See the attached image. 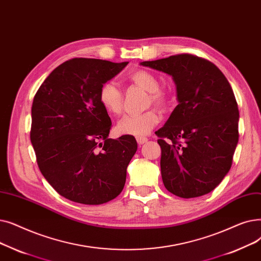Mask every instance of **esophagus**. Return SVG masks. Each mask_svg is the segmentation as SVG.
I'll return each instance as SVG.
<instances>
[{"label": "esophagus", "mask_w": 261, "mask_h": 261, "mask_svg": "<svg viewBox=\"0 0 261 261\" xmlns=\"http://www.w3.org/2000/svg\"><path fill=\"white\" fill-rule=\"evenodd\" d=\"M147 140H148V139H147L146 137H137V142H138L139 145H141V144L147 142Z\"/></svg>", "instance_id": "obj_1"}]
</instances>
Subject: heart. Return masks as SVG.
I'll use <instances>...</instances> for the list:
<instances>
[{"mask_svg": "<svg viewBox=\"0 0 261 261\" xmlns=\"http://www.w3.org/2000/svg\"><path fill=\"white\" fill-rule=\"evenodd\" d=\"M127 80L134 85L148 92L147 104L152 103L160 108H166L170 103L169 94L159 89L160 84L153 73L146 70H136L128 73ZM98 101L108 114L118 116L123 110V93L114 83H105L98 92ZM159 122V116L154 109L139 115L124 116L117 124L120 135L142 137Z\"/></svg>", "mask_w": 261, "mask_h": 261, "instance_id": "obj_1", "label": "heart"}]
</instances>
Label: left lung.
Returning a JSON list of instances; mask_svg holds the SVG:
<instances>
[{
	"instance_id": "8db88e82",
	"label": "left lung",
	"mask_w": 261,
	"mask_h": 261,
	"mask_svg": "<svg viewBox=\"0 0 261 261\" xmlns=\"http://www.w3.org/2000/svg\"><path fill=\"white\" fill-rule=\"evenodd\" d=\"M140 65L169 74L176 86L178 105L156 132L165 187L182 198L212 192L228 173L239 139L228 81L216 65L190 54Z\"/></svg>"
}]
</instances>
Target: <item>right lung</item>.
Instances as JSON below:
<instances>
[{
  "label": "right lung",
  "mask_w": 261,
  "mask_h": 261,
  "mask_svg": "<svg viewBox=\"0 0 261 261\" xmlns=\"http://www.w3.org/2000/svg\"><path fill=\"white\" fill-rule=\"evenodd\" d=\"M73 58L54 69L32 106L31 141L44 178L68 200L100 205L124 188L137 141L108 138L111 120L98 101L101 86L127 66Z\"/></svg>",
  "instance_id": "add662e5"
}]
</instances>
